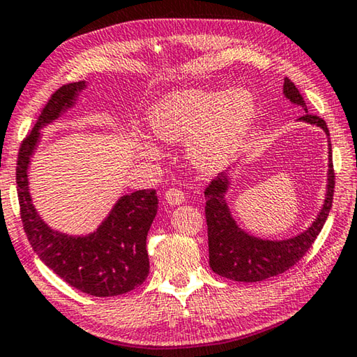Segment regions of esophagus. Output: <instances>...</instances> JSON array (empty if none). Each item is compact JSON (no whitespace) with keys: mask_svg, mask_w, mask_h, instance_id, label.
<instances>
[{"mask_svg":"<svg viewBox=\"0 0 357 357\" xmlns=\"http://www.w3.org/2000/svg\"><path fill=\"white\" fill-rule=\"evenodd\" d=\"M165 200L169 205H179V203H183L185 200L184 192L178 188H169L165 192Z\"/></svg>","mask_w":357,"mask_h":357,"instance_id":"34e87169","label":"esophagus"}]
</instances>
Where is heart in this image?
Here are the masks:
<instances>
[{
  "label": "heart",
  "mask_w": 357,
  "mask_h": 357,
  "mask_svg": "<svg viewBox=\"0 0 357 357\" xmlns=\"http://www.w3.org/2000/svg\"><path fill=\"white\" fill-rule=\"evenodd\" d=\"M256 101L246 89L179 90L168 93L152 107L149 123L157 138L168 143L189 139L192 163L202 169H214L227 163L238 151L250 130ZM144 151L154 154L152 144Z\"/></svg>",
  "instance_id": "1"
}]
</instances>
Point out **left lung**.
<instances>
[{"mask_svg":"<svg viewBox=\"0 0 357 357\" xmlns=\"http://www.w3.org/2000/svg\"><path fill=\"white\" fill-rule=\"evenodd\" d=\"M284 97L294 105L302 106L305 114L298 117V121L318 126L324 130L327 137V128L324 119L310 114L307 111L303 97L298 89L294 86L291 79H284L282 86ZM332 146L329 139V173H327V192L326 200L322 205L318 218L313 220L310 227L301 235L287 240H262L257 236L246 234L245 230L236 225L231 218L225 194H227L230 179L229 172L219 173L208 188L205 189V214L208 224V250H209V267L224 278L241 281V282H257L282 273L296 265L313 245L316 236L324 227V222L329 216L333 200V188H335V173L332 163Z\"/></svg>","mask_w":357,"mask_h":357,"instance_id":"left-lung-1","label":"left lung"}]
</instances>
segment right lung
Segmentation results:
<instances>
[{"label":"right lung","mask_w":357,"mask_h":357,"mask_svg":"<svg viewBox=\"0 0 357 357\" xmlns=\"http://www.w3.org/2000/svg\"><path fill=\"white\" fill-rule=\"evenodd\" d=\"M86 82H71L55 90L30 135L22 141L17 158V195L26 238L47 267L76 287L95 297H112L133 291L149 273L146 238L157 214L154 189L137 190L117 200L92 234L73 236L52 230L39 218L28 189V165L35 152L39 130L75 106Z\"/></svg>","instance_id":"add662e5"}]
</instances>
